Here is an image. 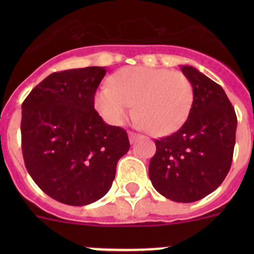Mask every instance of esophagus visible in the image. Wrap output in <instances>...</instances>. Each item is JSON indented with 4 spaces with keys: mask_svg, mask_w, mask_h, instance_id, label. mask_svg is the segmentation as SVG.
<instances>
[{
    "mask_svg": "<svg viewBox=\"0 0 254 254\" xmlns=\"http://www.w3.org/2000/svg\"><path fill=\"white\" fill-rule=\"evenodd\" d=\"M128 137H129V142L133 143L134 141H136L138 138V134L134 133V132H132V131H129L128 132Z\"/></svg>",
    "mask_w": 254,
    "mask_h": 254,
    "instance_id": "obj_1",
    "label": "esophagus"
}]
</instances>
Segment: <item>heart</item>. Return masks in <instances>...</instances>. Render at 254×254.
Wrapping results in <instances>:
<instances>
[{"mask_svg":"<svg viewBox=\"0 0 254 254\" xmlns=\"http://www.w3.org/2000/svg\"><path fill=\"white\" fill-rule=\"evenodd\" d=\"M95 104L105 120L122 125L134 105L136 125L155 136L181 128L193 104V87L186 75L165 68L123 67L96 94Z\"/></svg>","mask_w":254,"mask_h":254,"instance_id":"b5f03b06","label":"heart"}]
</instances>
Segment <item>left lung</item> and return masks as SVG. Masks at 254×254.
I'll use <instances>...</instances> for the list:
<instances>
[{"label":"left lung","instance_id":"left-lung-1","mask_svg":"<svg viewBox=\"0 0 254 254\" xmlns=\"http://www.w3.org/2000/svg\"><path fill=\"white\" fill-rule=\"evenodd\" d=\"M181 68L193 87V104L178 131L155 141L149 177L159 193L187 203L214 192L228 176L238 121L223 87L194 67Z\"/></svg>","mask_w":254,"mask_h":254}]
</instances>
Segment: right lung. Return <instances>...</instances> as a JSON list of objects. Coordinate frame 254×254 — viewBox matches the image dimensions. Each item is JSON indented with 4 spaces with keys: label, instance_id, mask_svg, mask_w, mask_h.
Listing matches in <instances>:
<instances>
[{
    "label": "right lung",
    "instance_id": "add662e5",
    "mask_svg": "<svg viewBox=\"0 0 254 254\" xmlns=\"http://www.w3.org/2000/svg\"><path fill=\"white\" fill-rule=\"evenodd\" d=\"M105 67L51 73L22 103L21 149L38 187L58 202L85 206L111 190L128 134L94 108Z\"/></svg>",
    "mask_w": 254,
    "mask_h": 254
}]
</instances>
